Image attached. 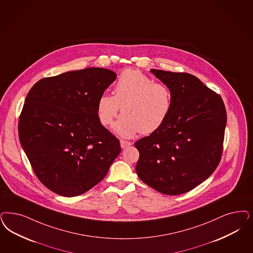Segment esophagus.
<instances>
[{
	"label": "esophagus",
	"mask_w": 253,
	"mask_h": 253,
	"mask_svg": "<svg viewBox=\"0 0 253 253\" xmlns=\"http://www.w3.org/2000/svg\"><path fill=\"white\" fill-rule=\"evenodd\" d=\"M131 145V142H129V141H125V140H121V147H122V148H128V147H130Z\"/></svg>",
	"instance_id": "1"
}]
</instances>
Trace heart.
<instances>
[{"instance_id": "1", "label": "heart", "mask_w": 253, "mask_h": 253, "mask_svg": "<svg viewBox=\"0 0 253 253\" xmlns=\"http://www.w3.org/2000/svg\"><path fill=\"white\" fill-rule=\"evenodd\" d=\"M173 105L171 89L138 70L123 71L115 84V95L104 93L97 102V116L104 126L115 123V131L125 138L158 131L168 119Z\"/></svg>"}]
</instances>
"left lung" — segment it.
<instances>
[{
    "mask_svg": "<svg viewBox=\"0 0 253 253\" xmlns=\"http://www.w3.org/2000/svg\"><path fill=\"white\" fill-rule=\"evenodd\" d=\"M171 89L173 105L165 124L134 143L139 151L136 173L161 193L190 192L219 164L226 126L221 97L187 73L151 69Z\"/></svg>",
    "mask_w": 253,
    "mask_h": 253,
    "instance_id": "obj_1",
    "label": "left lung"
}]
</instances>
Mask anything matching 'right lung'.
<instances>
[{
	"mask_svg": "<svg viewBox=\"0 0 253 253\" xmlns=\"http://www.w3.org/2000/svg\"><path fill=\"white\" fill-rule=\"evenodd\" d=\"M117 79L90 67L36 82L27 94L18 136L38 179L61 196L87 192L120 154L119 139L101 124L97 102Z\"/></svg>",
	"mask_w": 253,
	"mask_h": 253,
	"instance_id": "obj_1",
	"label": "right lung"
}]
</instances>
